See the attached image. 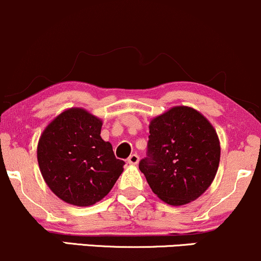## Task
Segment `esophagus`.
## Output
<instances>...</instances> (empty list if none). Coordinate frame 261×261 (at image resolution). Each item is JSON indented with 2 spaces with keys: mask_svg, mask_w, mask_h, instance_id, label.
<instances>
[{
  "mask_svg": "<svg viewBox=\"0 0 261 261\" xmlns=\"http://www.w3.org/2000/svg\"><path fill=\"white\" fill-rule=\"evenodd\" d=\"M128 163L129 164H132V165H137L139 163V156H138V154H130L129 155V158H128Z\"/></svg>",
  "mask_w": 261,
  "mask_h": 261,
  "instance_id": "obj_1",
  "label": "esophagus"
}]
</instances>
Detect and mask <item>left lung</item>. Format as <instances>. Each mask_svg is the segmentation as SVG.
<instances>
[{"label": "left lung", "mask_w": 261, "mask_h": 261, "mask_svg": "<svg viewBox=\"0 0 261 261\" xmlns=\"http://www.w3.org/2000/svg\"><path fill=\"white\" fill-rule=\"evenodd\" d=\"M148 156L139 169L164 203L180 206L210 187L220 162L217 130L200 112L175 106L149 123Z\"/></svg>", "instance_id": "left-lung-1"}]
</instances>
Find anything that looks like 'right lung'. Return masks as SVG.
<instances>
[{"instance_id":"add662e5","label":"right lung","mask_w":261,"mask_h":261,"mask_svg":"<svg viewBox=\"0 0 261 261\" xmlns=\"http://www.w3.org/2000/svg\"><path fill=\"white\" fill-rule=\"evenodd\" d=\"M102 124L85 108H68L40 137L41 174L49 189L71 205L89 206L102 200L123 173L124 162L100 137Z\"/></svg>"}]
</instances>
